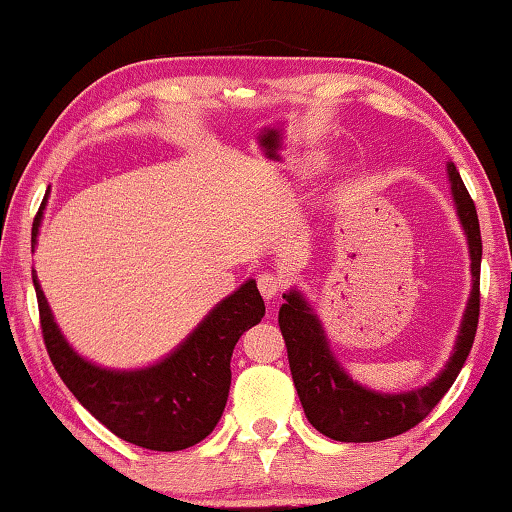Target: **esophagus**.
<instances>
[{
  "label": "esophagus",
  "instance_id": "obj_1",
  "mask_svg": "<svg viewBox=\"0 0 512 512\" xmlns=\"http://www.w3.org/2000/svg\"><path fill=\"white\" fill-rule=\"evenodd\" d=\"M257 287H259V293H262L266 300H275L277 293L282 291V277L264 271L257 277Z\"/></svg>",
  "mask_w": 512,
  "mask_h": 512
}]
</instances>
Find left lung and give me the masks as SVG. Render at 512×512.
Instances as JSON below:
<instances>
[{"label": "left lung", "mask_w": 512, "mask_h": 512, "mask_svg": "<svg viewBox=\"0 0 512 512\" xmlns=\"http://www.w3.org/2000/svg\"><path fill=\"white\" fill-rule=\"evenodd\" d=\"M452 198L470 250L472 291L458 327L454 350L445 368L429 384L402 393H377L354 381L329 348L325 327L316 309L298 289L284 293L280 323L289 352V368L307 420L323 436L341 443H377L409 431L431 413L452 388L467 354L472 350L479 325V273H481V230L474 201L467 194L454 162H447Z\"/></svg>", "instance_id": "8db88e82"}]
</instances>
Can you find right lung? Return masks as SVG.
<instances>
[{"label":"right lung","mask_w":512,"mask_h":512,"mask_svg":"<svg viewBox=\"0 0 512 512\" xmlns=\"http://www.w3.org/2000/svg\"><path fill=\"white\" fill-rule=\"evenodd\" d=\"M45 205L47 198L33 223L31 250L38 246ZM33 287L47 352L65 386L115 436L153 452H180L210 436L228 402L232 350L266 314L257 282L246 280L167 357L144 368L117 370L81 357L67 343L36 271Z\"/></svg>","instance_id":"1"}]
</instances>
